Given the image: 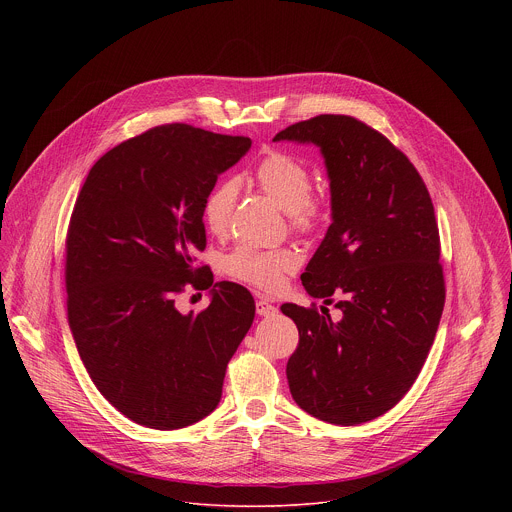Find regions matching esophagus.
Instances as JSON below:
<instances>
[{"mask_svg": "<svg viewBox=\"0 0 512 512\" xmlns=\"http://www.w3.org/2000/svg\"><path fill=\"white\" fill-rule=\"evenodd\" d=\"M255 312H257L259 316H273V314L277 312V308L271 306V304L265 302V300H257V302H255Z\"/></svg>", "mask_w": 512, "mask_h": 512, "instance_id": "1", "label": "esophagus"}]
</instances>
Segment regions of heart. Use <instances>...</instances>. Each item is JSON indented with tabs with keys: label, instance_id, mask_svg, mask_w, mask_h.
<instances>
[{
	"label": "heart",
	"instance_id": "1",
	"mask_svg": "<svg viewBox=\"0 0 512 512\" xmlns=\"http://www.w3.org/2000/svg\"><path fill=\"white\" fill-rule=\"evenodd\" d=\"M257 184L289 214V221L294 229L306 231L316 223L318 202L310 196L312 176L306 164L298 158L281 152L269 154L257 168ZM239 190V180L227 178L208 192L202 212L210 233H227L239 198ZM227 267L231 275L259 289L273 291L281 285L285 273L298 267V255L291 249L257 251L241 247L229 257Z\"/></svg>",
	"mask_w": 512,
	"mask_h": 512
}]
</instances>
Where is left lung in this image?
Instances as JSON below:
<instances>
[{"instance_id":"1","label":"left lung","mask_w":512,"mask_h":512,"mask_svg":"<svg viewBox=\"0 0 512 512\" xmlns=\"http://www.w3.org/2000/svg\"><path fill=\"white\" fill-rule=\"evenodd\" d=\"M273 141L314 143L330 180L332 225L302 273L322 306L283 304L300 344L287 360L294 401L310 415L356 425L391 407L415 383L444 312L440 233L429 192L403 152L362 121L318 115Z\"/></svg>"}]
</instances>
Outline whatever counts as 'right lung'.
<instances>
[{"label": "right lung", "mask_w": 512, "mask_h": 512, "mask_svg": "<svg viewBox=\"0 0 512 512\" xmlns=\"http://www.w3.org/2000/svg\"><path fill=\"white\" fill-rule=\"evenodd\" d=\"M249 148V137L154 127L91 168L72 210L68 326L99 393L139 425L180 429L212 413L253 324L243 285L194 267L206 247L204 200ZM188 284L213 285L200 315L175 308Z\"/></svg>", "instance_id": "obj_1"}]
</instances>
